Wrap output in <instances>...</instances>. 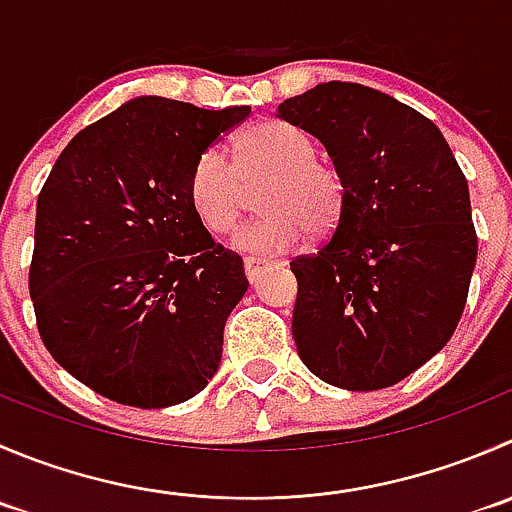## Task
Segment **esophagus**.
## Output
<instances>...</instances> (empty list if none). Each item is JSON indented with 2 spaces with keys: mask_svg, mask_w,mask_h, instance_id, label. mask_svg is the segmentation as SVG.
<instances>
[{
  "mask_svg": "<svg viewBox=\"0 0 512 512\" xmlns=\"http://www.w3.org/2000/svg\"><path fill=\"white\" fill-rule=\"evenodd\" d=\"M267 262H270V260H262V257H245L247 280H255V277L260 275V270L267 265Z\"/></svg>",
  "mask_w": 512,
  "mask_h": 512,
  "instance_id": "34e87169",
  "label": "esophagus"
}]
</instances>
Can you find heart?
Masks as SVG:
<instances>
[{
	"mask_svg": "<svg viewBox=\"0 0 512 512\" xmlns=\"http://www.w3.org/2000/svg\"><path fill=\"white\" fill-rule=\"evenodd\" d=\"M315 142L290 122L267 119L235 140V165L217 147L190 170L187 195L197 220L212 235H227L247 210V187L267 177L260 192L265 215L237 232L235 245L275 255L300 245L310 232L330 235L342 220L347 187L340 172L315 157Z\"/></svg>",
	"mask_w": 512,
	"mask_h": 512,
	"instance_id": "heart-1",
	"label": "heart"
}]
</instances>
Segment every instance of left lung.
I'll use <instances>...</instances> for the list:
<instances>
[{
    "instance_id": "left-lung-1",
    "label": "left lung",
    "mask_w": 512,
    "mask_h": 512,
    "mask_svg": "<svg viewBox=\"0 0 512 512\" xmlns=\"http://www.w3.org/2000/svg\"><path fill=\"white\" fill-rule=\"evenodd\" d=\"M325 145L345 212L297 277L292 337L312 375L342 390L390 388L445 347L478 257L468 180L428 117L352 82L277 107Z\"/></svg>"
}]
</instances>
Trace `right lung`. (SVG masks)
Instances as JSON below:
<instances>
[{
	"label": "right lung",
	"mask_w": 512,
	"mask_h": 512,
	"mask_svg": "<svg viewBox=\"0 0 512 512\" xmlns=\"http://www.w3.org/2000/svg\"><path fill=\"white\" fill-rule=\"evenodd\" d=\"M250 107L137 97L84 127L37 200L29 295L54 360L94 393L167 408L205 390L247 292L242 257L197 220V157Z\"/></svg>",
	"instance_id": "1"
}]
</instances>
